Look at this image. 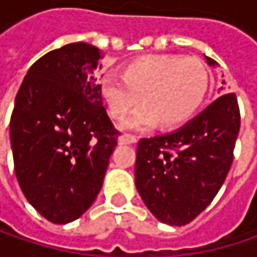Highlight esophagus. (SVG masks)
Segmentation results:
<instances>
[{
  "mask_svg": "<svg viewBox=\"0 0 257 257\" xmlns=\"http://www.w3.org/2000/svg\"><path fill=\"white\" fill-rule=\"evenodd\" d=\"M134 143H137V137L135 135L125 134V135L119 137V144H134Z\"/></svg>",
  "mask_w": 257,
  "mask_h": 257,
  "instance_id": "obj_1",
  "label": "esophagus"
}]
</instances>
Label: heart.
<instances>
[{
  "label": "heart",
  "mask_w": 257,
  "mask_h": 257,
  "mask_svg": "<svg viewBox=\"0 0 257 257\" xmlns=\"http://www.w3.org/2000/svg\"><path fill=\"white\" fill-rule=\"evenodd\" d=\"M210 86V74L196 58L170 55L143 56L129 62L123 73H105L99 78V92L114 119L123 129L146 131L161 123L176 128L187 122L202 104Z\"/></svg>",
  "instance_id": "heart-1"
}]
</instances>
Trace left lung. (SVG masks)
I'll return each instance as SVG.
<instances>
[{"label":"left lung","instance_id":"obj_1","mask_svg":"<svg viewBox=\"0 0 257 257\" xmlns=\"http://www.w3.org/2000/svg\"><path fill=\"white\" fill-rule=\"evenodd\" d=\"M239 123L236 96L225 93L177 131L140 140L135 186L159 222L183 226L210 205L231 170Z\"/></svg>","mask_w":257,"mask_h":257}]
</instances>
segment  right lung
<instances>
[{
  "mask_svg": "<svg viewBox=\"0 0 257 257\" xmlns=\"http://www.w3.org/2000/svg\"><path fill=\"white\" fill-rule=\"evenodd\" d=\"M101 52L71 43L26 73L10 119L15 173L28 202L52 223L78 219L98 196L117 135L95 77Z\"/></svg>",
  "mask_w": 257,
  "mask_h": 257,
  "instance_id": "right-lung-1",
  "label": "right lung"
}]
</instances>
